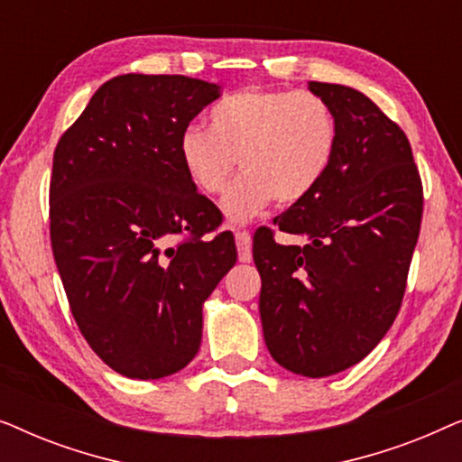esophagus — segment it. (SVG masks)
Returning <instances> with one entry per match:
<instances>
[{"mask_svg":"<svg viewBox=\"0 0 462 462\" xmlns=\"http://www.w3.org/2000/svg\"><path fill=\"white\" fill-rule=\"evenodd\" d=\"M236 244H237V254L242 263L252 261V237L248 231H237L236 233Z\"/></svg>","mask_w":462,"mask_h":462,"instance_id":"obj_1","label":"esophagus"}]
</instances>
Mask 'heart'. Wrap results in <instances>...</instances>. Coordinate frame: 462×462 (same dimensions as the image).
Instances as JSON below:
<instances>
[{
	"label": "heart",
	"mask_w": 462,
	"mask_h": 462,
	"mask_svg": "<svg viewBox=\"0 0 462 462\" xmlns=\"http://www.w3.org/2000/svg\"><path fill=\"white\" fill-rule=\"evenodd\" d=\"M338 122L332 106L311 92L245 88L220 98L210 130L187 125L179 157L191 185L220 195L239 163L244 176L223 201L231 223H245L271 201L294 206L307 199L332 168Z\"/></svg>",
	"instance_id": "b5f03b06"
}]
</instances>
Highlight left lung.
<instances>
[{
    "label": "left lung",
    "instance_id": "1",
    "mask_svg": "<svg viewBox=\"0 0 462 462\" xmlns=\"http://www.w3.org/2000/svg\"><path fill=\"white\" fill-rule=\"evenodd\" d=\"M332 106L338 147L326 179L273 223L300 239L275 242L261 226L263 337L271 357L309 378L368 356L397 318L422 220V182L408 136L365 94L309 81Z\"/></svg>",
    "mask_w": 462,
    "mask_h": 462
}]
</instances>
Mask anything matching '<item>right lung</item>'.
<instances>
[{
  "label": "right lung",
  "mask_w": 462,
  "mask_h": 462,
  "mask_svg": "<svg viewBox=\"0 0 462 462\" xmlns=\"http://www.w3.org/2000/svg\"><path fill=\"white\" fill-rule=\"evenodd\" d=\"M220 97L185 75H117L60 136L50 239L69 307L92 351L128 378L185 368L201 305L237 261L223 214L187 179L179 136Z\"/></svg>",
  "instance_id": "1"
}]
</instances>
